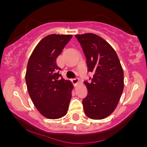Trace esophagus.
Here are the masks:
<instances>
[{
	"mask_svg": "<svg viewBox=\"0 0 147 147\" xmlns=\"http://www.w3.org/2000/svg\"><path fill=\"white\" fill-rule=\"evenodd\" d=\"M72 83L75 84V85H77V84H79V79L75 78V79H72Z\"/></svg>",
	"mask_w": 147,
	"mask_h": 147,
	"instance_id": "1",
	"label": "esophagus"
}]
</instances>
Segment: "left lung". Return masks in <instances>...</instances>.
<instances>
[{
	"mask_svg": "<svg viewBox=\"0 0 147 147\" xmlns=\"http://www.w3.org/2000/svg\"><path fill=\"white\" fill-rule=\"evenodd\" d=\"M81 44L91 82H84L88 95L82 100L88 117L102 119L113 112L124 89V72L117 53L102 37L95 34L75 35Z\"/></svg>",
	"mask_w": 147,
	"mask_h": 147,
	"instance_id": "8db88e82",
	"label": "left lung"
}]
</instances>
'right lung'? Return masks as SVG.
<instances>
[{"label": "right lung", "mask_w": 147, "mask_h": 147, "mask_svg": "<svg viewBox=\"0 0 147 147\" xmlns=\"http://www.w3.org/2000/svg\"><path fill=\"white\" fill-rule=\"evenodd\" d=\"M72 37L64 34L45 36L28 61L25 74L28 92L37 110L49 119H59L68 112L73 85L62 78L56 61Z\"/></svg>", "instance_id": "obj_1"}]
</instances>
